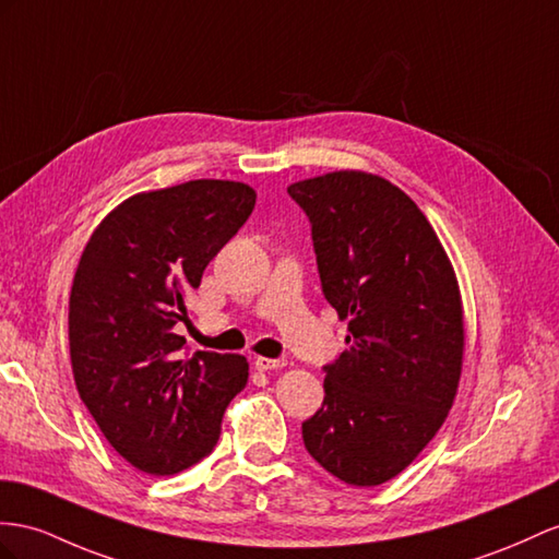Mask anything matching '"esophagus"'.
I'll list each match as a JSON object with an SVG mask.
<instances>
[{"label":"esophagus","instance_id":"34e87169","mask_svg":"<svg viewBox=\"0 0 559 559\" xmlns=\"http://www.w3.org/2000/svg\"><path fill=\"white\" fill-rule=\"evenodd\" d=\"M285 366V359H266V356H257L254 359V368L257 370H278V368H283Z\"/></svg>","mask_w":559,"mask_h":559}]
</instances>
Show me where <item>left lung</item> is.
<instances>
[{"label":"left lung","mask_w":559,"mask_h":559,"mask_svg":"<svg viewBox=\"0 0 559 559\" xmlns=\"http://www.w3.org/2000/svg\"><path fill=\"white\" fill-rule=\"evenodd\" d=\"M311 224L321 288L347 345L323 366L305 449L333 477L378 486L406 469L449 416L463 366V305L427 217L388 179L331 171L288 186Z\"/></svg>","instance_id":"1"}]
</instances>
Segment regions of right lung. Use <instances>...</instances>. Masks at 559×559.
<instances>
[{"mask_svg": "<svg viewBox=\"0 0 559 559\" xmlns=\"http://www.w3.org/2000/svg\"><path fill=\"white\" fill-rule=\"evenodd\" d=\"M248 183L195 179L127 198L96 226L70 290L68 337L84 406L127 463L155 477L217 447L248 384L240 354L183 359L186 297L252 214Z\"/></svg>", "mask_w": 559, "mask_h": 559, "instance_id": "add662e5", "label": "right lung"}]
</instances>
